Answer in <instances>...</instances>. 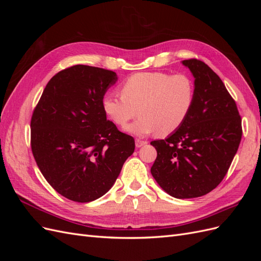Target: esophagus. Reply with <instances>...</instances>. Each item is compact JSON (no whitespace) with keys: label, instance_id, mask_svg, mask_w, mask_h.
Here are the masks:
<instances>
[{"label":"esophagus","instance_id":"1","mask_svg":"<svg viewBox=\"0 0 261 261\" xmlns=\"http://www.w3.org/2000/svg\"><path fill=\"white\" fill-rule=\"evenodd\" d=\"M146 144H147L146 140H141V139H139V138H136V140H135V145H136L137 148L143 147V146H145Z\"/></svg>","mask_w":261,"mask_h":261}]
</instances>
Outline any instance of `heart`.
Masks as SVG:
<instances>
[{
    "label": "heart",
    "instance_id": "b5f03b06",
    "mask_svg": "<svg viewBox=\"0 0 261 261\" xmlns=\"http://www.w3.org/2000/svg\"><path fill=\"white\" fill-rule=\"evenodd\" d=\"M121 96L106 94L102 110L113 124L125 127L139 113L138 120L126 130L136 136L158 132L168 136L184 124L195 103V83L187 74L162 72L134 74L121 84Z\"/></svg>",
    "mask_w": 261,
    "mask_h": 261
}]
</instances>
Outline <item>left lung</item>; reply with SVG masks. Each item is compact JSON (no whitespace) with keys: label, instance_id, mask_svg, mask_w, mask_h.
<instances>
[{"label":"left lung","instance_id":"obj_1","mask_svg":"<svg viewBox=\"0 0 261 261\" xmlns=\"http://www.w3.org/2000/svg\"><path fill=\"white\" fill-rule=\"evenodd\" d=\"M195 77L196 98L184 124L153 140L151 174L175 198H196L215 189L227 173L242 139V118L221 78L200 60H184Z\"/></svg>","mask_w":261,"mask_h":261}]
</instances>
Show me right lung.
I'll return each instance as SVG.
<instances>
[{
	"mask_svg": "<svg viewBox=\"0 0 261 261\" xmlns=\"http://www.w3.org/2000/svg\"><path fill=\"white\" fill-rule=\"evenodd\" d=\"M112 70L74 65L46 84L31 116V151L46 181L65 198L90 202L113 186L135 140L107 120L102 99Z\"/></svg>",
	"mask_w": 261,
	"mask_h": 261,
	"instance_id": "1",
	"label": "right lung"
}]
</instances>
